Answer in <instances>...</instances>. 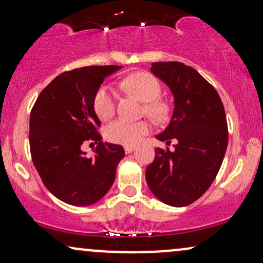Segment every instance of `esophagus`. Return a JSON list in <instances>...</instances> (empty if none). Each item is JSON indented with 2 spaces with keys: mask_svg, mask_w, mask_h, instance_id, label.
<instances>
[{
  "mask_svg": "<svg viewBox=\"0 0 263 263\" xmlns=\"http://www.w3.org/2000/svg\"><path fill=\"white\" fill-rule=\"evenodd\" d=\"M134 149H135V146H125V152L126 153H131Z\"/></svg>",
  "mask_w": 263,
  "mask_h": 263,
  "instance_id": "esophagus-1",
  "label": "esophagus"
}]
</instances>
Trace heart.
Returning <instances> with one entry per match:
<instances>
[{
	"instance_id": "1",
	"label": "heart",
	"mask_w": 263,
	"mask_h": 263,
	"mask_svg": "<svg viewBox=\"0 0 263 263\" xmlns=\"http://www.w3.org/2000/svg\"><path fill=\"white\" fill-rule=\"evenodd\" d=\"M121 87L126 91L137 96L141 101H144V110L149 116L161 120L167 114V106L159 100L161 84L155 75L147 71H138L128 75L121 81ZM93 110L102 121H107L116 111V96L108 86H101L93 96ZM151 129L148 121L131 122L127 120L119 119L108 123L105 128V136L114 143L134 146L137 144Z\"/></svg>"
}]
</instances>
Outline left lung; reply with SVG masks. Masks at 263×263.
<instances>
[{"mask_svg":"<svg viewBox=\"0 0 263 263\" xmlns=\"http://www.w3.org/2000/svg\"><path fill=\"white\" fill-rule=\"evenodd\" d=\"M151 71L174 96L170 125L157 136L174 151L156 149L147 167L151 192L171 206H186L209 189L221 167L229 134L218 91L192 66L179 62L152 63Z\"/></svg>","mask_w":263,"mask_h":263,"instance_id":"8db88e82","label":"left lung"}]
</instances>
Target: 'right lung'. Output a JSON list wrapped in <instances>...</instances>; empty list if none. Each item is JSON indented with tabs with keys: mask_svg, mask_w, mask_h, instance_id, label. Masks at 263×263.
I'll list each match as a JSON object with an SVG mask.
<instances>
[{
	"mask_svg": "<svg viewBox=\"0 0 263 263\" xmlns=\"http://www.w3.org/2000/svg\"><path fill=\"white\" fill-rule=\"evenodd\" d=\"M122 66H84L65 71L39 93L29 119L33 164L45 188L66 204L87 206L110 190L125 156L120 144L102 142L93 96L105 78ZM84 141L97 143L94 156L81 151Z\"/></svg>",
	"mask_w": 263,
	"mask_h": 263,
	"instance_id": "add662e5",
	"label": "right lung"
}]
</instances>
